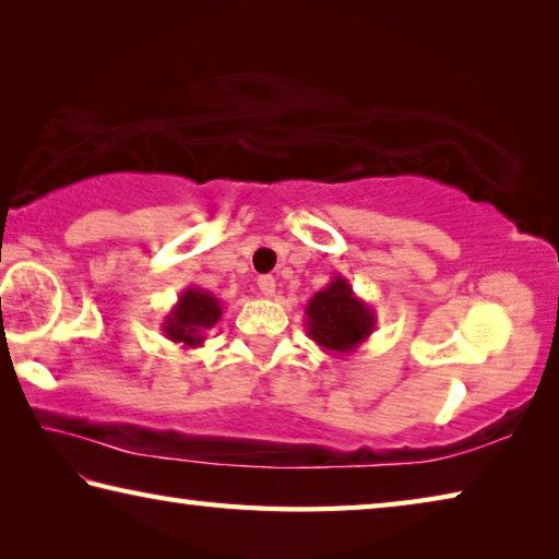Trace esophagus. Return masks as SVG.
Wrapping results in <instances>:
<instances>
[{
	"label": "esophagus",
	"mask_w": 559,
	"mask_h": 559,
	"mask_svg": "<svg viewBox=\"0 0 559 559\" xmlns=\"http://www.w3.org/2000/svg\"><path fill=\"white\" fill-rule=\"evenodd\" d=\"M259 290H261L266 298H271L273 293H276V281H273V276H261V278H259Z\"/></svg>",
	"instance_id": "esophagus-1"
}]
</instances>
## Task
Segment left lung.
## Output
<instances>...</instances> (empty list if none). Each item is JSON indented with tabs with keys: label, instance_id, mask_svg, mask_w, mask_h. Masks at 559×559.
<instances>
[{
	"label": "left lung",
	"instance_id": "obj_1",
	"mask_svg": "<svg viewBox=\"0 0 559 559\" xmlns=\"http://www.w3.org/2000/svg\"><path fill=\"white\" fill-rule=\"evenodd\" d=\"M377 325L374 310L355 296L349 281L337 273L306 306V330L328 355H349L367 343Z\"/></svg>",
	"mask_w": 559,
	"mask_h": 559
}]
</instances>
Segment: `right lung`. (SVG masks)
<instances>
[{
    "mask_svg": "<svg viewBox=\"0 0 559 559\" xmlns=\"http://www.w3.org/2000/svg\"><path fill=\"white\" fill-rule=\"evenodd\" d=\"M222 318V300L214 293L189 286L179 293L173 310L163 320V333L182 349L202 347L206 330H212Z\"/></svg>",
    "mask_w": 559,
    "mask_h": 559,
    "instance_id": "1",
    "label": "right lung"
}]
</instances>
